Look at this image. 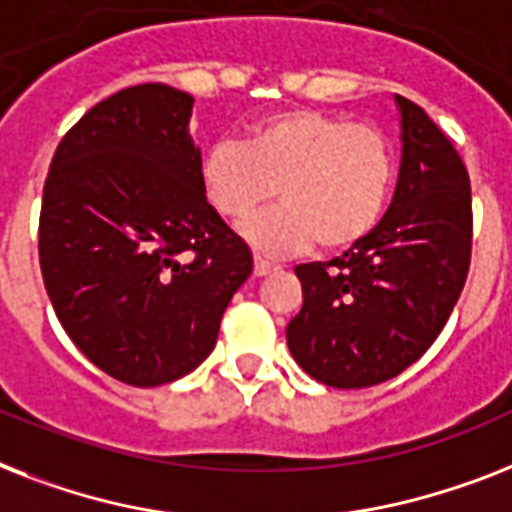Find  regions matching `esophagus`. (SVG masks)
I'll list each match as a JSON object with an SVG mask.
<instances>
[{"instance_id": "1", "label": "esophagus", "mask_w": 512, "mask_h": 512, "mask_svg": "<svg viewBox=\"0 0 512 512\" xmlns=\"http://www.w3.org/2000/svg\"><path fill=\"white\" fill-rule=\"evenodd\" d=\"M270 270H276V265L263 260V257H255V276H268Z\"/></svg>"}]
</instances>
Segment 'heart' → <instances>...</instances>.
Wrapping results in <instances>:
<instances>
[{
	"label": "heart",
	"instance_id": "obj_1",
	"mask_svg": "<svg viewBox=\"0 0 512 512\" xmlns=\"http://www.w3.org/2000/svg\"><path fill=\"white\" fill-rule=\"evenodd\" d=\"M397 173L392 139L376 123L286 107L249 123L244 141H215L199 160V189L220 218L239 223L270 199L284 202L244 226L270 255L318 247L344 252L384 215Z\"/></svg>",
	"mask_w": 512,
	"mask_h": 512
}]
</instances>
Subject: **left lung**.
I'll return each instance as SVG.
<instances>
[{
  "label": "left lung",
  "instance_id": "obj_1",
  "mask_svg": "<svg viewBox=\"0 0 512 512\" xmlns=\"http://www.w3.org/2000/svg\"><path fill=\"white\" fill-rule=\"evenodd\" d=\"M402 162L386 215L357 247L297 265L302 310L286 326L305 373L365 389L413 365L442 334L471 265V178L458 149L397 94Z\"/></svg>",
  "mask_w": 512,
  "mask_h": 512
}]
</instances>
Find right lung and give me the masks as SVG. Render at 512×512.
Returning <instances> with one entry per match:
<instances>
[{
	"label": "right lung",
	"instance_id": "obj_1",
	"mask_svg": "<svg viewBox=\"0 0 512 512\" xmlns=\"http://www.w3.org/2000/svg\"><path fill=\"white\" fill-rule=\"evenodd\" d=\"M194 97L141 83L102 99L57 144L39 263L62 328L107 376L160 386L218 339L252 252L207 205Z\"/></svg>",
	"mask_w": 512,
	"mask_h": 512
}]
</instances>
